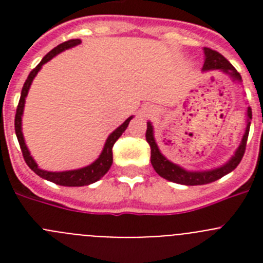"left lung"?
<instances>
[{
  "instance_id": "obj_1",
  "label": "left lung",
  "mask_w": 263,
  "mask_h": 263,
  "mask_svg": "<svg viewBox=\"0 0 263 263\" xmlns=\"http://www.w3.org/2000/svg\"><path fill=\"white\" fill-rule=\"evenodd\" d=\"M204 53H205V62H204L203 69H220V71L229 73L236 80H241L240 73L237 72V69L232 66L231 63L228 62L221 53L217 51L212 50L210 47H204ZM248 117L252 120V108H248ZM250 122H248V127L243 134L242 142H241L240 147L237 148L236 154L232 158L227 164L222 167H218L216 170H211V171H203V173H190L185 171L182 167L176 166V164L171 163L170 160H167L163 155L160 154L159 148H158L157 143H155L154 134H153V126L150 122H147V130H146V141L150 145L152 148V164L154 170L157 171L158 175L162 178L171 180V182L179 183V184L185 185H200V184H208L212 183L217 179L222 178L224 175L233 171L238 164H240L241 159H242L243 154L246 150V141H248V136H249Z\"/></svg>"
}]
</instances>
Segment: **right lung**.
Instances as JSON below:
<instances>
[{"instance_id":"obj_1","label":"right lung","mask_w":263,"mask_h":263,"mask_svg":"<svg viewBox=\"0 0 263 263\" xmlns=\"http://www.w3.org/2000/svg\"><path fill=\"white\" fill-rule=\"evenodd\" d=\"M80 43V39H69L67 42H63L59 46H57L55 48L50 51V52L46 55L42 62L39 63L35 68L32 69L31 72L27 76L26 81L22 87V92H21V99L20 103L17 106V113H15V120H14V127H15V134H17L18 142H20L21 150H22V155L25 162L27 163V166L36 174L41 178L47 179L50 182L57 183L59 185H67V187H81V185H88L92 184V183L97 182L101 176L105 175L108 173V170L110 168L111 163H113V146H115L116 141L122 136L125 130H126L127 125H129L130 120L133 117H129L124 124L121 125L120 127L113 132V133L109 136V138L106 139V143L104 146V150L101 153V155L99 157V159L95 160L93 163L89 164V166L84 167V168L80 170H73V171H63V173H50V171H45V170H41L38 167V164L35 163V160L32 159V157L30 155L29 150H27L26 145H25V139L22 136V127H21V122H22V113H23V106H25V99L27 96V92H29V88L31 85L32 79L35 78V75L38 73L39 69L42 68V66L47 63L48 60L52 59L55 55H58L62 51L67 50L69 47H73V46L79 45Z\"/></svg>"}]
</instances>
